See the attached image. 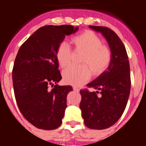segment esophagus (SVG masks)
I'll return each instance as SVG.
<instances>
[{
	"label": "esophagus",
	"instance_id": "1",
	"mask_svg": "<svg viewBox=\"0 0 146 146\" xmlns=\"http://www.w3.org/2000/svg\"><path fill=\"white\" fill-rule=\"evenodd\" d=\"M72 88H73V90H74V91H76V92H78V91H79V89L77 88L76 86H73V87H72Z\"/></svg>",
	"mask_w": 146,
	"mask_h": 146
}]
</instances>
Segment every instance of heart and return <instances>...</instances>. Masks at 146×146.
<instances>
[{
    "instance_id": "heart-1",
    "label": "heart",
    "mask_w": 146,
    "mask_h": 146,
    "mask_svg": "<svg viewBox=\"0 0 146 146\" xmlns=\"http://www.w3.org/2000/svg\"><path fill=\"white\" fill-rule=\"evenodd\" d=\"M76 50L82 51V65H73L63 72L66 83L81 86L86 83L92 75L102 74L109 66L112 59L110 50L102 44V40L94 32L86 31L72 38ZM72 51L66 42H60L55 52V57L60 67L64 68L70 64Z\"/></svg>"
}]
</instances>
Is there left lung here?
<instances>
[{
  "instance_id": "1",
  "label": "left lung",
  "mask_w": 146,
  "mask_h": 146,
  "mask_svg": "<svg viewBox=\"0 0 146 146\" xmlns=\"http://www.w3.org/2000/svg\"><path fill=\"white\" fill-rule=\"evenodd\" d=\"M106 38L111 51V62L108 69L87 85L97 91L80 90V108L87 127L104 129L121 118L126 108L131 88L130 68L125 46L110 28L90 25Z\"/></svg>"
}]
</instances>
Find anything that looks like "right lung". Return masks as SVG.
<instances>
[{
	"instance_id": "right-lung-1",
	"label": "right lung",
	"mask_w": 146,
	"mask_h": 146,
	"mask_svg": "<svg viewBox=\"0 0 146 146\" xmlns=\"http://www.w3.org/2000/svg\"><path fill=\"white\" fill-rule=\"evenodd\" d=\"M77 30L69 25H45L19 49L12 70L15 99L24 118L36 128L52 130L61 125L72 88L57 84L62 77L55 52L65 36Z\"/></svg>"
}]
</instances>
